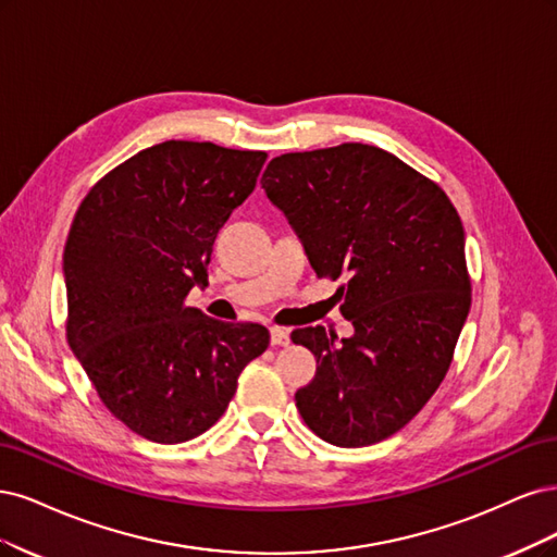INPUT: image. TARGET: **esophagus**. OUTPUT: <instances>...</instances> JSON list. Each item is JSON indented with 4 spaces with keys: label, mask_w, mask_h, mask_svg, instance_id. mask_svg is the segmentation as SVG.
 Returning a JSON list of instances; mask_svg holds the SVG:
<instances>
[{
    "label": "esophagus",
    "mask_w": 557,
    "mask_h": 557,
    "mask_svg": "<svg viewBox=\"0 0 557 557\" xmlns=\"http://www.w3.org/2000/svg\"><path fill=\"white\" fill-rule=\"evenodd\" d=\"M289 343H292L289 331H286V329H271V345L286 347Z\"/></svg>",
    "instance_id": "obj_1"
}]
</instances>
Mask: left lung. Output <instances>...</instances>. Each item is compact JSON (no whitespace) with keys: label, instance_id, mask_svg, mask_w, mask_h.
Instances as JSON below:
<instances>
[{"label":"left lung","instance_id":"1","mask_svg":"<svg viewBox=\"0 0 557 557\" xmlns=\"http://www.w3.org/2000/svg\"><path fill=\"white\" fill-rule=\"evenodd\" d=\"M261 185L317 275L347 280L335 296L351 337L292 333L317 358L314 380L296 391L302 421L347 448L396 435L440 388L470 312L458 210L430 177L363 143L280 154Z\"/></svg>","mask_w":557,"mask_h":557}]
</instances>
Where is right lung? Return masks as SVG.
<instances>
[{
	"instance_id": "right-lung-1",
	"label": "right lung",
	"mask_w": 557,
	"mask_h": 557,
	"mask_svg": "<svg viewBox=\"0 0 557 557\" xmlns=\"http://www.w3.org/2000/svg\"><path fill=\"white\" fill-rule=\"evenodd\" d=\"M265 157L164 140L106 173L71 222L69 347L106 409L150 442L181 444L218 423L271 339L261 324H226L187 305Z\"/></svg>"
}]
</instances>
